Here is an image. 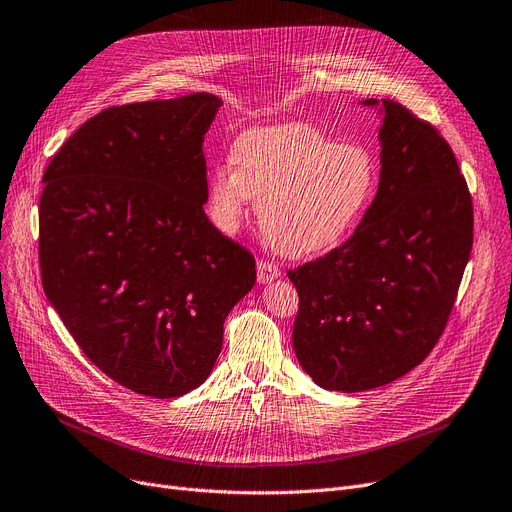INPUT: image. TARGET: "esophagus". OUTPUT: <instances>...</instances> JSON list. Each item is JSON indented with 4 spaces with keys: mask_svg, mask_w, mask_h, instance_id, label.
I'll use <instances>...</instances> for the list:
<instances>
[{
    "mask_svg": "<svg viewBox=\"0 0 512 512\" xmlns=\"http://www.w3.org/2000/svg\"><path fill=\"white\" fill-rule=\"evenodd\" d=\"M281 275V269L275 262L269 260H258V281L260 283H271Z\"/></svg>",
    "mask_w": 512,
    "mask_h": 512,
    "instance_id": "esophagus-1",
    "label": "esophagus"
}]
</instances>
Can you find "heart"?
<instances>
[{"label":"heart","instance_id":"1","mask_svg":"<svg viewBox=\"0 0 512 512\" xmlns=\"http://www.w3.org/2000/svg\"><path fill=\"white\" fill-rule=\"evenodd\" d=\"M231 166L208 178L216 229L233 235L258 201V224L273 248L292 258L334 250L349 237L378 189V163L355 142H334L313 126L283 124L239 134Z\"/></svg>","mask_w":512,"mask_h":512}]
</instances>
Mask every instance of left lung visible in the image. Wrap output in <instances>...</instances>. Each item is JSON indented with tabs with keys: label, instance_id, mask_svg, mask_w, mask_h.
<instances>
[{
	"label": "left lung",
	"instance_id": "8db88e82",
	"mask_svg": "<svg viewBox=\"0 0 512 512\" xmlns=\"http://www.w3.org/2000/svg\"><path fill=\"white\" fill-rule=\"evenodd\" d=\"M361 105L382 117L376 197L340 248L288 271L300 298L298 363L340 393L384 386L424 361L473 250V199L452 147L395 100Z\"/></svg>",
	"mask_w": 512,
	"mask_h": 512
}]
</instances>
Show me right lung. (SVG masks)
<instances>
[{"instance_id": "add662e5", "label": "right lung", "mask_w": 512, "mask_h": 512, "mask_svg": "<svg viewBox=\"0 0 512 512\" xmlns=\"http://www.w3.org/2000/svg\"><path fill=\"white\" fill-rule=\"evenodd\" d=\"M197 92L98 113L52 157L39 201L44 292L86 357L138 395L206 382L254 256L208 220Z\"/></svg>"}]
</instances>
